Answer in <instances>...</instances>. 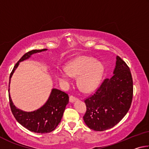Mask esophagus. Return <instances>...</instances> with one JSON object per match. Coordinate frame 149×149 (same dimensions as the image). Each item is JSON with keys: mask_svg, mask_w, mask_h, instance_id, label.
<instances>
[{"mask_svg": "<svg viewBox=\"0 0 149 149\" xmlns=\"http://www.w3.org/2000/svg\"><path fill=\"white\" fill-rule=\"evenodd\" d=\"M77 99V98L74 97V96H73V95H71L70 97V102H71L75 101V100H76Z\"/></svg>", "mask_w": 149, "mask_h": 149, "instance_id": "34e87169", "label": "esophagus"}]
</instances>
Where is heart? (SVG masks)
<instances>
[{"label": "heart", "mask_w": 149, "mask_h": 149, "mask_svg": "<svg viewBox=\"0 0 149 149\" xmlns=\"http://www.w3.org/2000/svg\"><path fill=\"white\" fill-rule=\"evenodd\" d=\"M104 68L101 63L96 62L93 58L83 56L70 62L65 70L58 73L60 81L68 82L70 77H77L78 84L83 91L86 92L95 89L101 79Z\"/></svg>", "instance_id": "heart-1"}]
</instances>
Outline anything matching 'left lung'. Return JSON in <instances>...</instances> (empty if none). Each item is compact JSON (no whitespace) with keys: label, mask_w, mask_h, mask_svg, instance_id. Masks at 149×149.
Wrapping results in <instances>:
<instances>
[{"label":"left lung","mask_w":149,"mask_h":149,"mask_svg":"<svg viewBox=\"0 0 149 149\" xmlns=\"http://www.w3.org/2000/svg\"><path fill=\"white\" fill-rule=\"evenodd\" d=\"M114 75L105 79L94 94L84 100L87 110L84 120L90 129L102 132L119 123L132 104L133 79L130 68L116 57Z\"/></svg>","instance_id":"left-lung-1"}]
</instances>
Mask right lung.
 Segmentation results:
<instances>
[{
	"mask_svg": "<svg viewBox=\"0 0 149 149\" xmlns=\"http://www.w3.org/2000/svg\"><path fill=\"white\" fill-rule=\"evenodd\" d=\"M47 50H32L26 52L18 62L15 64L10 75V82L12 74L16 70L19 62L24 61L31 56V55ZM9 92V89H8ZM9 102L12 114L22 126L32 132L39 133H47L54 131L61 121L65 107L69 102V97L67 93L62 91L53 89L47 102L39 109L34 112H26L17 109L14 105L10 95Z\"/></svg>",
	"mask_w": 149,
	"mask_h": 149,
	"instance_id": "right-lung-1",
	"label": "right lung"
}]
</instances>
